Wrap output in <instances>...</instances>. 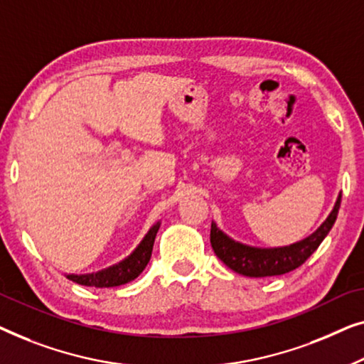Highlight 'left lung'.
<instances>
[{"mask_svg":"<svg viewBox=\"0 0 364 364\" xmlns=\"http://www.w3.org/2000/svg\"><path fill=\"white\" fill-rule=\"evenodd\" d=\"M341 194H338V199L333 209L325 219L323 224L316 229L309 237L299 240V242L284 245V247H252V245L240 244L237 240L229 237L221 229L216 226V223L211 224V245L214 254L232 269L234 272L245 277H272V275H282L290 272L296 267H300L311 254L318 249V245L323 242L326 234L333 228L340 209Z\"/></svg>","mask_w":364,"mask_h":364,"instance_id":"left-lung-1","label":"left lung"}]
</instances>
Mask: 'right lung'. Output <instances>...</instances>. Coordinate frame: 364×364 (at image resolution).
Returning <instances> with one entry per match:
<instances>
[{
	"instance_id": "1",
	"label": "right lung",
	"mask_w": 364,
	"mask_h": 364,
	"mask_svg": "<svg viewBox=\"0 0 364 364\" xmlns=\"http://www.w3.org/2000/svg\"><path fill=\"white\" fill-rule=\"evenodd\" d=\"M158 229H160V223H156L155 226L146 232L141 242L138 244V247L133 250L129 257L122 260V262L112 265L109 269L99 270V272H94V274H84V275L69 274L68 279L73 280L75 284H80L85 287H97V289H104V287H119V285L132 282L133 279H136L138 275L143 272V269L146 267V264L150 262L153 244H155Z\"/></svg>"
}]
</instances>
